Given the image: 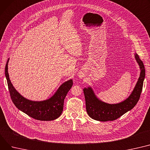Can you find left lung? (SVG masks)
Masks as SVG:
<instances>
[{
    "label": "left lung",
    "mask_w": 150,
    "mask_h": 150,
    "mask_svg": "<svg viewBox=\"0 0 150 150\" xmlns=\"http://www.w3.org/2000/svg\"><path fill=\"white\" fill-rule=\"evenodd\" d=\"M134 55L141 69L140 76L132 93L124 101L118 104H107L99 100L91 87L83 89L87 113L91 118L103 122L114 121L130 110L136 105L142 91L145 70L144 63L139 55L136 53Z\"/></svg>",
    "instance_id": "8db88e82"
}]
</instances>
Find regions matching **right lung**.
Wrapping results in <instances>:
<instances>
[{
    "label": "right lung",
    "instance_id": "add662e5",
    "mask_svg": "<svg viewBox=\"0 0 150 150\" xmlns=\"http://www.w3.org/2000/svg\"><path fill=\"white\" fill-rule=\"evenodd\" d=\"M9 59L5 66V72L10 96L16 107L37 120L47 121L58 118L63 112L65 97L73 85L72 79H69L62 84L55 94L46 100L42 101L29 100L16 91L10 81L8 72Z\"/></svg>",
    "mask_w": 150,
    "mask_h": 150
}]
</instances>
